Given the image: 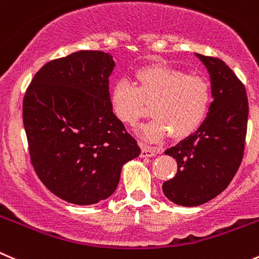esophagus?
<instances>
[{
    "instance_id": "obj_1",
    "label": "esophagus",
    "mask_w": 259,
    "mask_h": 259,
    "mask_svg": "<svg viewBox=\"0 0 259 259\" xmlns=\"http://www.w3.org/2000/svg\"><path fill=\"white\" fill-rule=\"evenodd\" d=\"M157 154V150L152 149V147L146 146V145H141V157H151Z\"/></svg>"
}]
</instances>
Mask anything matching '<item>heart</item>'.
Returning a JSON list of instances; mask_svg holds the SVG:
<instances>
[{
    "label": "heart",
    "instance_id": "1",
    "mask_svg": "<svg viewBox=\"0 0 259 259\" xmlns=\"http://www.w3.org/2000/svg\"><path fill=\"white\" fill-rule=\"evenodd\" d=\"M136 86L120 80L113 86L110 105L117 119L135 125L149 113L154 119L141 128L147 141H160L170 135L181 140L193 134L210 110L211 86L202 76L187 75L178 68L155 65L135 73Z\"/></svg>",
    "mask_w": 259,
    "mask_h": 259
}]
</instances>
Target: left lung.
<instances>
[{
  "label": "left lung",
  "mask_w": 259,
  "mask_h": 259,
  "mask_svg": "<svg viewBox=\"0 0 259 259\" xmlns=\"http://www.w3.org/2000/svg\"><path fill=\"white\" fill-rule=\"evenodd\" d=\"M211 80L213 102L196 132L170 147L178 170L162 192L176 205H203L230 184L243 159L248 123L245 88L224 61L196 53Z\"/></svg>",
  "instance_id": "8db88e82"
}]
</instances>
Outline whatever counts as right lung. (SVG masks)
Listing matches in <instances>:
<instances>
[{
	"instance_id": "add662e5",
	"label": "right lung",
	"mask_w": 259,
	"mask_h": 259,
	"mask_svg": "<svg viewBox=\"0 0 259 259\" xmlns=\"http://www.w3.org/2000/svg\"><path fill=\"white\" fill-rule=\"evenodd\" d=\"M109 53L80 51L46 63L23 102L31 164L53 194L94 205L114 193L122 166L141 154L112 110Z\"/></svg>"
}]
</instances>
